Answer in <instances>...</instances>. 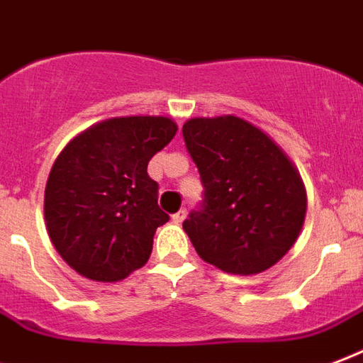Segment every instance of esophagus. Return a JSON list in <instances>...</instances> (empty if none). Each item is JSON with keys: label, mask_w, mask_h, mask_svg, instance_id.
I'll return each instance as SVG.
<instances>
[{"label": "esophagus", "mask_w": 363, "mask_h": 363, "mask_svg": "<svg viewBox=\"0 0 363 363\" xmlns=\"http://www.w3.org/2000/svg\"><path fill=\"white\" fill-rule=\"evenodd\" d=\"M185 216H187V210H185V208H182L179 212L174 213V216H172V221H174V223H182V221L185 220Z\"/></svg>", "instance_id": "1"}]
</instances>
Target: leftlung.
<instances>
[{"label": "left lung", "mask_w": 363, "mask_h": 363, "mask_svg": "<svg viewBox=\"0 0 363 363\" xmlns=\"http://www.w3.org/2000/svg\"><path fill=\"white\" fill-rule=\"evenodd\" d=\"M201 174V204L184 221L196 254L231 274H257L299 237L307 195L265 132L240 117H196L182 128Z\"/></svg>", "instance_id": "obj_1"}]
</instances>
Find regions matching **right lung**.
I'll list each match as a JSON object with an SVG mask.
<instances>
[{"mask_svg":"<svg viewBox=\"0 0 363 363\" xmlns=\"http://www.w3.org/2000/svg\"><path fill=\"white\" fill-rule=\"evenodd\" d=\"M178 126L168 117H117L62 150L45 189V220L62 259L96 282H117L150 259L159 184L147 164Z\"/></svg>","mask_w":363,"mask_h":363,"instance_id":"1","label":"right lung"}]
</instances>
